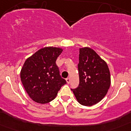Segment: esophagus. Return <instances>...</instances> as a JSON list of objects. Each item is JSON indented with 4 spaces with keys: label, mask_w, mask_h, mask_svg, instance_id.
I'll list each match as a JSON object with an SVG mask.
<instances>
[{
    "label": "esophagus",
    "mask_w": 131,
    "mask_h": 131,
    "mask_svg": "<svg viewBox=\"0 0 131 131\" xmlns=\"http://www.w3.org/2000/svg\"><path fill=\"white\" fill-rule=\"evenodd\" d=\"M66 82L67 83H68V84L70 83V78H69V77H68V78L66 79Z\"/></svg>",
    "instance_id": "esophagus-1"
}]
</instances>
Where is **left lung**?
<instances>
[{"label": "left lung", "mask_w": 131, "mask_h": 131, "mask_svg": "<svg viewBox=\"0 0 131 131\" xmlns=\"http://www.w3.org/2000/svg\"><path fill=\"white\" fill-rule=\"evenodd\" d=\"M79 84L71 89L79 104L91 106L106 95L111 84L110 72L104 60L89 47L79 48Z\"/></svg>", "instance_id": "8db88e82"}]
</instances>
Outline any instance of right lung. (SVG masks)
Listing matches in <instances>:
<instances>
[{
  "instance_id": "add662e5",
  "label": "right lung",
  "mask_w": 131,
  "mask_h": 131,
  "mask_svg": "<svg viewBox=\"0 0 131 131\" xmlns=\"http://www.w3.org/2000/svg\"><path fill=\"white\" fill-rule=\"evenodd\" d=\"M62 51V48L57 47H45L25 60L20 72L21 81L27 93L35 102L44 104L51 102L66 83L56 64Z\"/></svg>"
}]
</instances>
